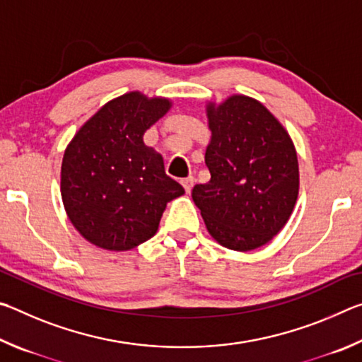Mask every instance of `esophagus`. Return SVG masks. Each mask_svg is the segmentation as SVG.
Listing matches in <instances>:
<instances>
[{
    "label": "esophagus",
    "mask_w": 362,
    "mask_h": 362,
    "mask_svg": "<svg viewBox=\"0 0 362 362\" xmlns=\"http://www.w3.org/2000/svg\"><path fill=\"white\" fill-rule=\"evenodd\" d=\"M182 185H183V188H185V192L189 193V192H192L193 185H194V179H193V177H187V179H182Z\"/></svg>",
    "instance_id": "obj_1"
}]
</instances>
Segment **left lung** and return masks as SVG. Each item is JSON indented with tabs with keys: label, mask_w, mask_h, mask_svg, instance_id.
Wrapping results in <instances>:
<instances>
[{
	"label": "left lung",
	"mask_w": 362,
	"mask_h": 362,
	"mask_svg": "<svg viewBox=\"0 0 362 362\" xmlns=\"http://www.w3.org/2000/svg\"><path fill=\"white\" fill-rule=\"evenodd\" d=\"M206 150L211 180L192 196L214 240L252 250L276 236L298 194L297 153L289 134L268 110L246 95L211 103Z\"/></svg>",
	"instance_id": "obj_1"
}]
</instances>
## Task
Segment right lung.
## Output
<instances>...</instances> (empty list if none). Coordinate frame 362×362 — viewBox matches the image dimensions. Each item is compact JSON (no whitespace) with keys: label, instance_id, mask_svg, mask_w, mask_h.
<instances>
[{"label":"right lung","instance_id":"obj_1","mask_svg":"<svg viewBox=\"0 0 362 362\" xmlns=\"http://www.w3.org/2000/svg\"><path fill=\"white\" fill-rule=\"evenodd\" d=\"M168 99L129 93L103 105L76 132L62 161L60 192L70 222L89 243L129 250L155 235L170 199L185 189L164 173L144 134Z\"/></svg>","mask_w":362,"mask_h":362}]
</instances>
